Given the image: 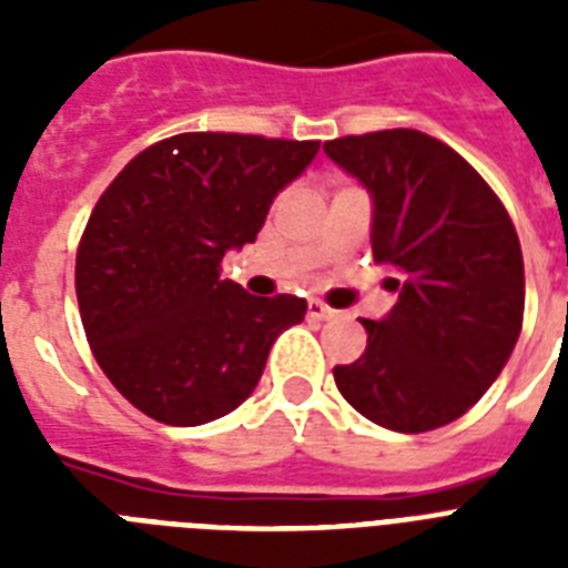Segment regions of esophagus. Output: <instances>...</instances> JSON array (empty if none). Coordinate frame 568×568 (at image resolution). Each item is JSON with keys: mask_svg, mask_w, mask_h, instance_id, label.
<instances>
[{"mask_svg": "<svg viewBox=\"0 0 568 568\" xmlns=\"http://www.w3.org/2000/svg\"><path fill=\"white\" fill-rule=\"evenodd\" d=\"M306 315H310L312 321H327L329 315H333V310H327L321 301H310V306H306Z\"/></svg>", "mask_w": 568, "mask_h": 568, "instance_id": "esophagus-1", "label": "esophagus"}]
</instances>
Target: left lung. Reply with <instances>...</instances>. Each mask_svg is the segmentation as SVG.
<instances>
[{"instance_id": "left-lung-1", "label": "left lung", "mask_w": 568, "mask_h": 568, "mask_svg": "<svg viewBox=\"0 0 568 568\" xmlns=\"http://www.w3.org/2000/svg\"><path fill=\"white\" fill-rule=\"evenodd\" d=\"M374 196L372 253L397 303L363 318L365 354L336 365L368 422L427 433L475 406L510 359L525 318V262L510 214L471 164L418 129L324 144Z\"/></svg>"}]
</instances>
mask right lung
<instances>
[{"instance_id": "obj_1", "label": "right lung", "mask_w": 568, "mask_h": 568, "mask_svg": "<svg viewBox=\"0 0 568 568\" xmlns=\"http://www.w3.org/2000/svg\"><path fill=\"white\" fill-rule=\"evenodd\" d=\"M321 141L182 132L138 153L93 205L75 250L84 336L141 413L194 427L256 388L276 336L306 315L294 294L253 297L221 276L256 241L274 196Z\"/></svg>"}]
</instances>
